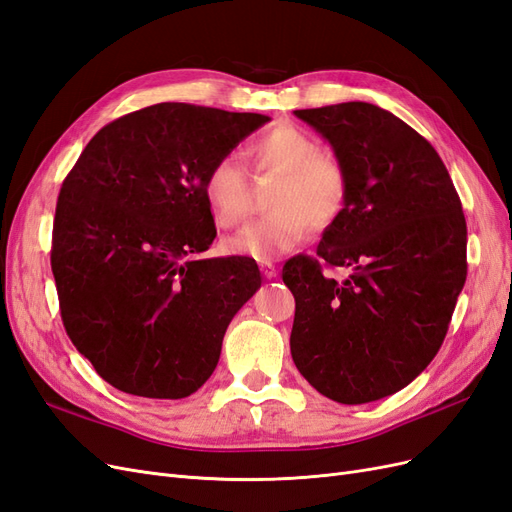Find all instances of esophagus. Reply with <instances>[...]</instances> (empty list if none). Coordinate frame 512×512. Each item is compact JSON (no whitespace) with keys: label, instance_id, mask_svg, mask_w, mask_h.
<instances>
[{"label":"esophagus","instance_id":"obj_1","mask_svg":"<svg viewBox=\"0 0 512 512\" xmlns=\"http://www.w3.org/2000/svg\"><path fill=\"white\" fill-rule=\"evenodd\" d=\"M260 271H262V275L267 277V280H271V277H275L277 275V267L273 265L271 260H265V262H260Z\"/></svg>","mask_w":512,"mask_h":512}]
</instances>
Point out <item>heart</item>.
I'll use <instances>...</instances> for the list:
<instances>
[{
	"instance_id": "b5f03b06",
	"label": "heart",
	"mask_w": 512,
	"mask_h": 512,
	"mask_svg": "<svg viewBox=\"0 0 512 512\" xmlns=\"http://www.w3.org/2000/svg\"><path fill=\"white\" fill-rule=\"evenodd\" d=\"M250 158L258 173L277 175L267 194L271 213L224 239L228 256L271 260L297 247L309 226L324 230L344 213L350 192L348 170L333 153L320 151L312 134L297 126H275L250 145ZM203 196L215 224H239L250 200V183L237 156L228 153L207 168Z\"/></svg>"
}]
</instances>
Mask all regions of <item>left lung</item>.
I'll return each instance as SVG.
<instances>
[{
	"instance_id": "obj_1",
	"label": "left lung",
	"mask_w": 512,
	"mask_h": 512,
	"mask_svg": "<svg viewBox=\"0 0 512 512\" xmlns=\"http://www.w3.org/2000/svg\"><path fill=\"white\" fill-rule=\"evenodd\" d=\"M331 143L350 192L318 258L294 256L292 361L318 393L367 404L408 386L438 354L466 284L468 228L438 151L367 102L294 111ZM344 266L335 283L323 267Z\"/></svg>"
}]
</instances>
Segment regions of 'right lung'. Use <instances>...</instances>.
I'll list each match as a JSON object with an SVG mask.
<instances>
[{
	"label": "right lung",
	"instance_id": "1",
	"mask_svg": "<svg viewBox=\"0 0 512 512\" xmlns=\"http://www.w3.org/2000/svg\"><path fill=\"white\" fill-rule=\"evenodd\" d=\"M269 121L162 102L104 126L61 183L51 269L72 344L115 389L181 399L220 361L260 288L252 258H203L215 235L207 168Z\"/></svg>",
	"mask_w": 512,
	"mask_h": 512
}]
</instances>
